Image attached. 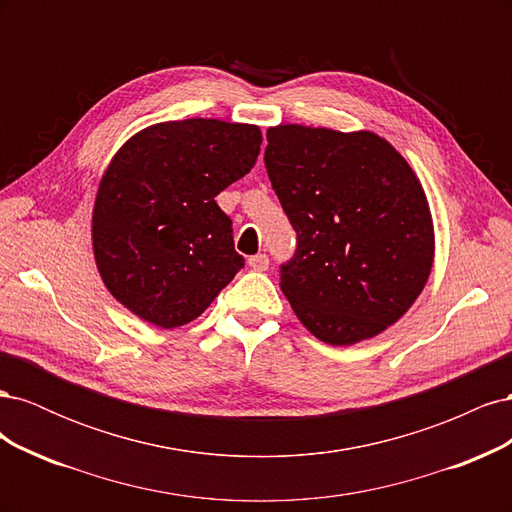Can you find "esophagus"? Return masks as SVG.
Instances as JSON below:
<instances>
[{
	"instance_id": "obj_1",
	"label": "esophagus",
	"mask_w": 512,
	"mask_h": 512,
	"mask_svg": "<svg viewBox=\"0 0 512 512\" xmlns=\"http://www.w3.org/2000/svg\"><path fill=\"white\" fill-rule=\"evenodd\" d=\"M247 265H250L254 271H267L269 269V256L267 254H256L247 258Z\"/></svg>"
}]
</instances>
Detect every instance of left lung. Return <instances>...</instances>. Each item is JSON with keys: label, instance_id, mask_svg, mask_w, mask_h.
I'll return each mask as SVG.
<instances>
[{"label": "left lung", "instance_id": "1", "mask_svg": "<svg viewBox=\"0 0 512 512\" xmlns=\"http://www.w3.org/2000/svg\"><path fill=\"white\" fill-rule=\"evenodd\" d=\"M265 166L297 232L280 267L294 314L324 344L350 346L404 316L433 262L425 192L374 132L269 128Z\"/></svg>", "mask_w": 512, "mask_h": 512}]
</instances>
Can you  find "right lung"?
<instances>
[{
	"label": "right lung",
	"instance_id": "right-lung-1",
	"mask_svg": "<svg viewBox=\"0 0 512 512\" xmlns=\"http://www.w3.org/2000/svg\"><path fill=\"white\" fill-rule=\"evenodd\" d=\"M260 143L247 123L183 119L145 128L117 151L91 237L102 282L138 318L188 324L243 269L215 196L250 173Z\"/></svg>",
	"mask_w": 512,
	"mask_h": 512
}]
</instances>
